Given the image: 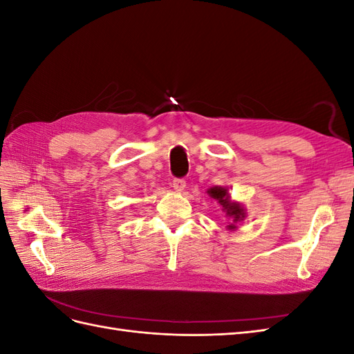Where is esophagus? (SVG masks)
Here are the masks:
<instances>
[{
	"label": "esophagus",
	"mask_w": 354,
	"mask_h": 354,
	"mask_svg": "<svg viewBox=\"0 0 354 354\" xmlns=\"http://www.w3.org/2000/svg\"><path fill=\"white\" fill-rule=\"evenodd\" d=\"M173 189L180 194V192H183L186 189V181L183 178H174L173 180Z\"/></svg>",
	"instance_id": "obj_1"
}]
</instances>
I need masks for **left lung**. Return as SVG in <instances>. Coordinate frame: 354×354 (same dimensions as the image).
<instances>
[{"mask_svg":"<svg viewBox=\"0 0 354 354\" xmlns=\"http://www.w3.org/2000/svg\"><path fill=\"white\" fill-rule=\"evenodd\" d=\"M207 194L211 199H214L218 203L221 211L226 214V217L229 218V224L226 226V229L230 232L236 230L238 224L241 221H243L246 217V209L242 203L238 201H232V198L229 195V189L224 186L209 187L207 190Z\"/></svg>","mask_w":354,"mask_h":354,"instance_id":"obj_1","label":"left lung"}]
</instances>
